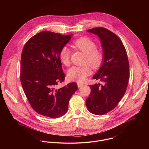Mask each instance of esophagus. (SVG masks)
<instances>
[{"label":"esophagus","mask_w":149,"mask_h":149,"mask_svg":"<svg viewBox=\"0 0 149 149\" xmlns=\"http://www.w3.org/2000/svg\"><path fill=\"white\" fill-rule=\"evenodd\" d=\"M77 85H78V88H80V87H81L82 86H83V84L80 83H77Z\"/></svg>","instance_id":"obj_1"}]
</instances>
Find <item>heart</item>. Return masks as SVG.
<instances>
[{
    "label": "heart",
    "mask_w": 149,
    "mask_h": 149,
    "mask_svg": "<svg viewBox=\"0 0 149 149\" xmlns=\"http://www.w3.org/2000/svg\"><path fill=\"white\" fill-rule=\"evenodd\" d=\"M74 46L86 55L85 63L89 64L93 69H97L101 65L104 55L101 50L97 49V44L87 37H82L74 42ZM71 51L66 46H64L60 52V57L62 63L68 66L70 64ZM92 70L88 65L84 66H73L68 72V78L78 82H83L90 75Z\"/></svg>",
    "instance_id": "obj_1"
}]
</instances>
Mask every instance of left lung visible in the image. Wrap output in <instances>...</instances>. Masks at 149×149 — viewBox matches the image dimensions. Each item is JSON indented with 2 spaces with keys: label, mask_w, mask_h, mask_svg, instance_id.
I'll return each mask as SVG.
<instances>
[{
  "label": "left lung",
  "mask_w": 149,
  "mask_h": 149,
  "mask_svg": "<svg viewBox=\"0 0 149 149\" xmlns=\"http://www.w3.org/2000/svg\"><path fill=\"white\" fill-rule=\"evenodd\" d=\"M87 31L99 37L104 59L93 77L103 84L89 85L91 92L86 99V105L91 113L101 116L117 106L126 92L130 77L129 63L123 43L112 32L103 27Z\"/></svg>",
  "instance_id": "left-lung-1"
}]
</instances>
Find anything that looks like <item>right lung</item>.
<instances>
[{
  "label": "right lung",
  "instance_id": "1",
  "mask_svg": "<svg viewBox=\"0 0 149 149\" xmlns=\"http://www.w3.org/2000/svg\"><path fill=\"white\" fill-rule=\"evenodd\" d=\"M71 36L43 31L29 38L22 52L20 79L24 92L37 113L52 118L67 112L78 89L76 83L57 88L65 78L60 52Z\"/></svg>",
  "mask_w": 149,
  "mask_h": 149
}]
</instances>
